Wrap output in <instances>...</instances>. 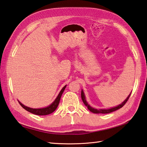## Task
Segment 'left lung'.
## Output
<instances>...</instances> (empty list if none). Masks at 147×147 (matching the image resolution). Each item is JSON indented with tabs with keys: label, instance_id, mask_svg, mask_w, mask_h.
<instances>
[{
	"label": "left lung",
	"instance_id": "obj_1",
	"mask_svg": "<svg viewBox=\"0 0 147 147\" xmlns=\"http://www.w3.org/2000/svg\"><path fill=\"white\" fill-rule=\"evenodd\" d=\"M131 93L129 95V96L126 98L125 100H124L123 103H122L121 104L119 105L116 106V107H112V108L109 109H96L93 108L92 107H91V106H90L88 104V102H87L86 100L85 96V94H84V92L83 91V90H82V93H81V96H82V100L84 103V104H85L88 110H90V111H91L92 112H93V113H95V114H99V113L100 114H108V113H111V112H114L115 111H117V110H118V109H119L121 107H123V106L125 105V104L127 102V101L128 100V99H129V96L131 95Z\"/></svg>",
	"mask_w": 147,
	"mask_h": 147
}]
</instances>
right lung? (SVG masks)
Here are the masks:
<instances>
[{
  "mask_svg": "<svg viewBox=\"0 0 147 147\" xmlns=\"http://www.w3.org/2000/svg\"><path fill=\"white\" fill-rule=\"evenodd\" d=\"M65 87H66V85H65L63 88H62V90H61V92H59V95H57V98H55V100L49 106H48V107H45V108L33 109V108L28 107H26V106L24 105L23 104H22L20 101H18V102L20 103V104L21 105L22 107L25 109V110H26L27 111L31 112V113L34 114L35 115H48V114L52 113L53 112H54L55 111V109H57V107H58V105L59 104V102H60V99H61V97L62 96V94L63 93Z\"/></svg>",
  "mask_w": 147,
  "mask_h": 147,
  "instance_id": "add662e5",
  "label": "right lung"
}]
</instances>
